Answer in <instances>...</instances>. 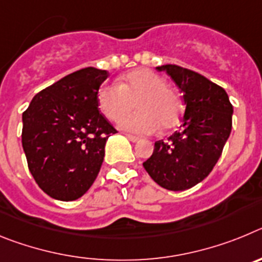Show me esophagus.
<instances>
[{
    "instance_id": "esophagus-1",
    "label": "esophagus",
    "mask_w": 262,
    "mask_h": 262,
    "mask_svg": "<svg viewBox=\"0 0 262 262\" xmlns=\"http://www.w3.org/2000/svg\"><path fill=\"white\" fill-rule=\"evenodd\" d=\"M127 138H128L129 142H133V143H138L139 142V138H136V136L134 135H126Z\"/></svg>"
}]
</instances>
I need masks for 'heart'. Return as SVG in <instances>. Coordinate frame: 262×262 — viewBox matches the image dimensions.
Returning <instances> with one entry per match:
<instances>
[{
    "mask_svg": "<svg viewBox=\"0 0 262 262\" xmlns=\"http://www.w3.org/2000/svg\"><path fill=\"white\" fill-rule=\"evenodd\" d=\"M135 102L139 111L126 116ZM97 102L106 118L118 120L120 117L119 128L135 135H149L160 127L164 131L173 129L184 114L181 97L166 88V81L161 76L148 69L128 72L120 84H103L97 93Z\"/></svg>",
    "mask_w": 262,
    "mask_h": 262,
    "instance_id": "obj_1",
    "label": "heart"
}]
</instances>
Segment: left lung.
<instances>
[{
  "label": "left lung",
  "mask_w": 262,
  "mask_h": 262,
  "mask_svg": "<svg viewBox=\"0 0 262 262\" xmlns=\"http://www.w3.org/2000/svg\"><path fill=\"white\" fill-rule=\"evenodd\" d=\"M156 69L172 77L186 107L180 129L166 142L155 143L143 166L161 187L182 191L203 181L219 160L232 128L233 107L223 88L196 72L173 64Z\"/></svg>",
  "instance_id": "1"
}]
</instances>
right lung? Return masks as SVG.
<instances>
[{
	"mask_svg": "<svg viewBox=\"0 0 262 262\" xmlns=\"http://www.w3.org/2000/svg\"><path fill=\"white\" fill-rule=\"evenodd\" d=\"M107 71H76L39 92L22 115V147L32 177L57 201L84 195L99 173L115 128L99 114L97 93Z\"/></svg>",
	"mask_w": 262,
	"mask_h": 262,
	"instance_id": "add662e5",
	"label": "right lung"
}]
</instances>
